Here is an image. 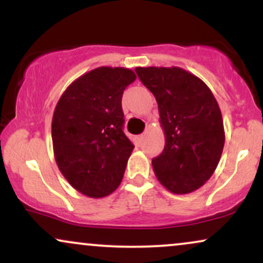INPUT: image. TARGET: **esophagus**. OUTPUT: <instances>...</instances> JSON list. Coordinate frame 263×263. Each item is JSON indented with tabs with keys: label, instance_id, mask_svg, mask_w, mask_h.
<instances>
[{
	"label": "esophagus",
	"instance_id": "esophagus-1",
	"mask_svg": "<svg viewBox=\"0 0 263 263\" xmlns=\"http://www.w3.org/2000/svg\"><path fill=\"white\" fill-rule=\"evenodd\" d=\"M144 138H146V134L141 135V136H140V137H138V141H140V142H141V143H142V142H143V141H144Z\"/></svg>",
	"mask_w": 263,
	"mask_h": 263
}]
</instances>
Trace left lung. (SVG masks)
<instances>
[{"label":"left lung","instance_id":"1","mask_svg":"<svg viewBox=\"0 0 263 263\" xmlns=\"http://www.w3.org/2000/svg\"><path fill=\"white\" fill-rule=\"evenodd\" d=\"M135 70L155 95L164 132V149L152 161L157 179L173 194L194 192L213 176L224 148L218 101L203 80L178 66Z\"/></svg>","mask_w":263,"mask_h":263}]
</instances>
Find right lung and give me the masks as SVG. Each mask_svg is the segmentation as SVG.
<instances>
[{
  "instance_id": "1",
  "label": "right lung",
  "mask_w": 263,
  "mask_h": 263,
  "mask_svg": "<svg viewBox=\"0 0 263 263\" xmlns=\"http://www.w3.org/2000/svg\"><path fill=\"white\" fill-rule=\"evenodd\" d=\"M134 70L99 66L75 79L53 114L54 158L69 184L89 198L119 188L134 144L123 134L121 99Z\"/></svg>"
}]
</instances>
